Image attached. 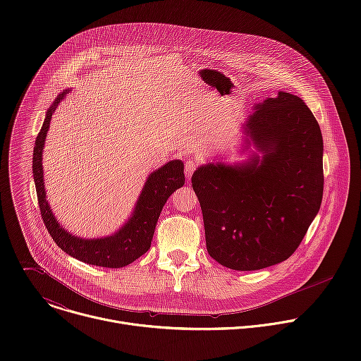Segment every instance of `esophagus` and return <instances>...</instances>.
Returning a JSON list of instances; mask_svg holds the SVG:
<instances>
[{"instance_id":"1","label":"esophagus","mask_w":361,"mask_h":361,"mask_svg":"<svg viewBox=\"0 0 361 361\" xmlns=\"http://www.w3.org/2000/svg\"><path fill=\"white\" fill-rule=\"evenodd\" d=\"M195 169H197V163H195V161H192V160H187V161H185V164H184V173H185L187 180L191 178V176H192V173L195 171Z\"/></svg>"}]
</instances>
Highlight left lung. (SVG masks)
<instances>
[{
	"mask_svg": "<svg viewBox=\"0 0 361 361\" xmlns=\"http://www.w3.org/2000/svg\"><path fill=\"white\" fill-rule=\"evenodd\" d=\"M240 154L200 166L191 183L213 259L238 271L279 264L297 250L323 200V135L305 102L279 91L252 106Z\"/></svg>",
	"mask_w": 361,
	"mask_h": 361,
	"instance_id": "8db88e82",
	"label": "left lung"
}]
</instances>
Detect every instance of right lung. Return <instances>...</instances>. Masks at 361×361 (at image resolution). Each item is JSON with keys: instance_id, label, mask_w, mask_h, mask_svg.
<instances>
[{"instance_id": "obj_1", "label": "right lung", "mask_w": 361, "mask_h": 361, "mask_svg": "<svg viewBox=\"0 0 361 361\" xmlns=\"http://www.w3.org/2000/svg\"><path fill=\"white\" fill-rule=\"evenodd\" d=\"M70 91L71 88H67L59 94L54 104L47 110L42 127L35 140L32 154V176L41 217L49 235L53 237L57 245L74 259L98 267H126L148 251L164 204L177 188L184 185V164L181 160H171L156 171L149 173L128 220L116 233L97 238H85L71 234L63 226H60L49 207L44 187L42 170V151L47 133L49 130V121L53 118V114L56 113L60 102Z\"/></svg>"}]
</instances>
